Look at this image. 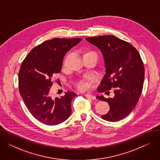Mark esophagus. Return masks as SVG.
<instances>
[{"label":"esophagus","mask_w":160,"mask_h":160,"mask_svg":"<svg viewBox=\"0 0 160 160\" xmlns=\"http://www.w3.org/2000/svg\"><path fill=\"white\" fill-rule=\"evenodd\" d=\"M83 95H84L86 97H87V98H90V99H91V100H95V99H96V97H95L94 95H91V94H84Z\"/></svg>","instance_id":"esophagus-1"}]
</instances>
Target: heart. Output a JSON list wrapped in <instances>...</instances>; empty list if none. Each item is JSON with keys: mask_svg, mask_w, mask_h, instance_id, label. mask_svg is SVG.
Masks as SVG:
<instances>
[{"mask_svg": "<svg viewBox=\"0 0 160 160\" xmlns=\"http://www.w3.org/2000/svg\"><path fill=\"white\" fill-rule=\"evenodd\" d=\"M90 55L94 56L97 58H98L97 54L95 51H93V50H87V51L84 53V54H83V57H85L86 56H90ZM74 85H75V87L77 88V89L80 91H84L88 88L87 81L84 79H80L77 80L74 82Z\"/></svg>", "mask_w": 160, "mask_h": 160, "instance_id": "heart-1", "label": "heart"}]
</instances>
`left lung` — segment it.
<instances>
[{
  "mask_svg": "<svg viewBox=\"0 0 160 160\" xmlns=\"http://www.w3.org/2000/svg\"><path fill=\"white\" fill-rule=\"evenodd\" d=\"M103 54L106 74L97 91L113 89V98H97L110 105V111L101 117L117 122L128 116L136 108L143 87L145 69L137 49L128 42L113 36L87 38Z\"/></svg>",
  "mask_w": 160,
  "mask_h": 160,
  "instance_id": "left-lung-1",
  "label": "left lung"
}]
</instances>
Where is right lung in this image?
Returning <instances> with one entry per match:
<instances>
[{"mask_svg": "<svg viewBox=\"0 0 160 160\" xmlns=\"http://www.w3.org/2000/svg\"><path fill=\"white\" fill-rule=\"evenodd\" d=\"M81 38H54L33 48L24 58L19 72V89L32 115L47 125L63 122L71 114V101L77 96L67 91L60 98H52L50 91L52 78L61 72L63 57Z\"/></svg>", "mask_w": 160, "mask_h": 160, "instance_id": "add662e5", "label": "right lung"}]
</instances>
